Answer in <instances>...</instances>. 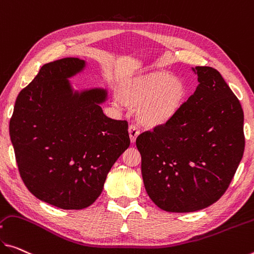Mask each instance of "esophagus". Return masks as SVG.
<instances>
[{
	"mask_svg": "<svg viewBox=\"0 0 254 254\" xmlns=\"http://www.w3.org/2000/svg\"><path fill=\"white\" fill-rule=\"evenodd\" d=\"M128 132H129L130 142L134 143L135 140H136V138H137V136L139 135V130H138L137 126H136V125H134V124H131L130 126H129V128H128Z\"/></svg>",
	"mask_w": 254,
	"mask_h": 254,
	"instance_id": "esophagus-1",
	"label": "esophagus"
}]
</instances>
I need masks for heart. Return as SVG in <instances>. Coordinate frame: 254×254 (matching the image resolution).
Masks as SVG:
<instances>
[{"mask_svg":"<svg viewBox=\"0 0 254 254\" xmlns=\"http://www.w3.org/2000/svg\"><path fill=\"white\" fill-rule=\"evenodd\" d=\"M186 93L181 78L158 71L124 83L119 87V99L130 107H138V122L154 128L169 123L178 114Z\"/></svg>","mask_w":254,"mask_h":254,"instance_id":"heart-1","label":"heart"}]
</instances>
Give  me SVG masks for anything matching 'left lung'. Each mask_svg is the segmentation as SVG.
Returning a JSON list of instances; mask_svg holds the SVG:
<instances>
[{
	"label": "left lung",
	"mask_w": 254,
	"mask_h": 254,
	"mask_svg": "<svg viewBox=\"0 0 254 254\" xmlns=\"http://www.w3.org/2000/svg\"><path fill=\"white\" fill-rule=\"evenodd\" d=\"M198 85L178 114L136 139L146 193L168 212L213 204L231 184L244 153L240 101L211 67L192 68Z\"/></svg>",
	"instance_id": "8db88e82"
}]
</instances>
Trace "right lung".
I'll list each match as a JSON object with an SVG mask.
<instances>
[{
  "label": "right lung",
  "mask_w": 254,
  "mask_h": 254,
  "mask_svg": "<svg viewBox=\"0 0 254 254\" xmlns=\"http://www.w3.org/2000/svg\"><path fill=\"white\" fill-rule=\"evenodd\" d=\"M86 61L64 58L41 68L19 93L10 138L29 192L64 210L95 202L115 162L129 146L128 124L103 114L105 88L73 89Z\"/></svg>",
  "instance_id": "add662e5"
}]
</instances>
